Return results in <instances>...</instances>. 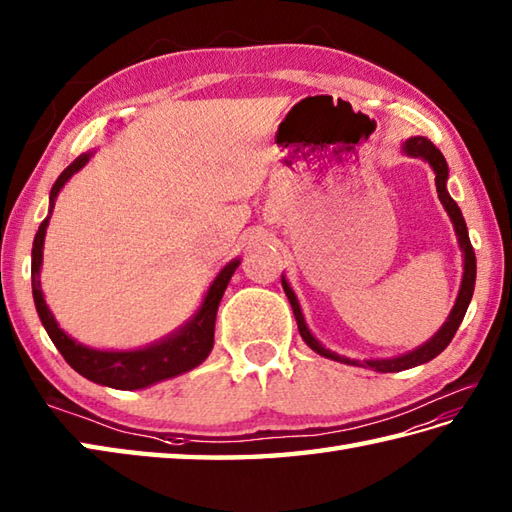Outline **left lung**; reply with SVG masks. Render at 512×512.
I'll return each instance as SVG.
<instances>
[{
    "mask_svg": "<svg viewBox=\"0 0 512 512\" xmlns=\"http://www.w3.org/2000/svg\"><path fill=\"white\" fill-rule=\"evenodd\" d=\"M402 152L406 156H411V159H422L431 165V170L435 174V187H437V196H440V201L444 205V210L451 218L453 229H455V236H457V243H460L462 249V256H464V271H462V285L460 291H457V298H455V305L451 309V314H448L444 325L437 329V333L433 338L426 340L420 347L409 351V353H402V356H395V358H378V360H351V358H344L338 356L336 351L327 349L325 344H322L314 333L309 331L305 316H302V309H300V302L294 294V289L289 287L287 278L280 276L283 280V289L285 294L291 302V309H294V316L298 322V331L302 340L309 344V349H314L318 356L322 358H329V360H336L342 364H351V367H364V369H373L378 373H395V371H404V369H411L417 367V364H424L433 360L435 356H440V353L448 347V342L453 340L457 327L462 325L464 314L468 305H471V298H473V291H475V274H477V265H475V252H473V245H471V238H468V229H466V221L462 216V210L457 207V203L451 198L446 190V181H448V165L444 154L435 148V145L424 139V137H411L402 143Z\"/></svg>",
    "mask_w": 512,
    "mask_h": 512,
    "instance_id": "left-lung-1",
    "label": "left lung"
}]
</instances>
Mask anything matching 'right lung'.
<instances>
[{"label":"right lung","instance_id":"1","mask_svg":"<svg viewBox=\"0 0 512 512\" xmlns=\"http://www.w3.org/2000/svg\"><path fill=\"white\" fill-rule=\"evenodd\" d=\"M95 150L79 154L68 168L59 174L50 190V205L48 216L41 221L35 243H33V267H30V278H33V298L41 325L48 331L50 340L55 342L61 356L83 378L90 382L103 384L110 389L121 391H137L152 387L156 382L176 378V375L192 371L198 367L214 347V325H216V311L218 302H221L225 289L229 285V278L234 276V271L241 265V258L229 260V263L218 271L216 278L212 280L210 289L205 291L201 307L196 309V314L185 320L179 329H174L168 336L145 344L139 349H95L88 344H81L75 338H70L68 333L57 325L55 316L46 305L44 291H41V263H44V238L46 229L50 223V214L55 210V201L59 192L64 190V185L75 176L83 165H86Z\"/></svg>","mask_w":512,"mask_h":512}]
</instances>
